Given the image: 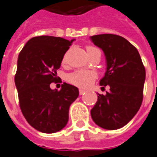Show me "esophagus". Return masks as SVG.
<instances>
[{
    "label": "esophagus",
    "instance_id": "obj_1",
    "mask_svg": "<svg viewBox=\"0 0 157 157\" xmlns=\"http://www.w3.org/2000/svg\"><path fill=\"white\" fill-rule=\"evenodd\" d=\"M78 91H79L80 95H83V94L85 93V90H83V89H82V88H79V90H78Z\"/></svg>",
    "mask_w": 157,
    "mask_h": 157
}]
</instances>
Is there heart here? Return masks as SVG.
<instances>
[{
  "mask_svg": "<svg viewBox=\"0 0 157 157\" xmlns=\"http://www.w3.org/2000/svg\"><path fill=\"white\" fill-rule=\"evenodd\" d=\"M88 51L94 50V49H98L93 46H88L87 48ZM65 62V57L63 58V63ZM96 78V74L90 70H77V71L72 73L68 76V80L69 83H71L74 85H76L78 87L81 88H86L90 85L93 81Z\"/></svg>",
  "mask_w": 157,
  "mask_h": 157,
  "instance_id": "1",
  "label": "heart"
}]
</instances>
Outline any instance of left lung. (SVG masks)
I'll list each match as a JSON object with an SVG mask.
<instances>
[{
    "label": "left lung",
    "mask_w": 157,
    "mask_h": 157,
    "mask_svg": "<svg viewBox=\"0 0 157 157\" xmlns=\"http://www.w3.org/2000/svg\"><path fill=\"white\" fill-rule=\"evenodd\" d=\"M95 45L104 52L107 71L100 85L110 87L106 95L98 94L91 116L98 126L107 130L124 127L138 112L143 99L146 70L136 47L120 35H94Z\"/></svg>",
    "instance_id": "1"
}]
</instances>
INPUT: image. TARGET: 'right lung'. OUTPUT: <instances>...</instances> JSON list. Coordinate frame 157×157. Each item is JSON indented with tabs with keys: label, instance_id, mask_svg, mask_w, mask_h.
I'll return each mask as SVG.
<instances>
[{
	"label": "right lung",
	"instance_id": "right-lung-1",
	"mask_svg": "<svg viewBox=\"0 0 157 157\" xmlns=\"http://www.w3.org/2000/svg\"><path fill=\"white\" fill-rule=\"evenodd\" d=\"M73 41L36 36L20 52L15 75L19 104L28 123L41 132L63 129L69 120V106L78 97V88L69 83H63L60 90L49 87L57 81V69Z\"/></svg>",
	"mask_w": 157,
	"mask_h": 157
}]
</instances>
